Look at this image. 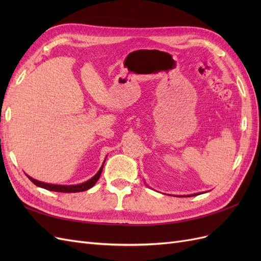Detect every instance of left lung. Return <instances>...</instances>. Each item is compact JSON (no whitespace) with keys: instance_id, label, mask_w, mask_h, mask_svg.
Returning <instances> with one entry per match:
<instances>
[{"instance_id":"8db88e82","label":"left lung","mask_w":261,"mask_h":261,"mask_svg":"<svg viewBox=\"0 0 261 261\" xmlns=\"http://www.w3.org/2000/svg\"><path fill=\"white\" fill-rule=\"evenodd\" d=\"M196 195H198V194H193V195H187L186 197H192V196H196Z\"/></svg>"}]
</instances>
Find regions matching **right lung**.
<instances>
[{
	"instance_id": "add662e5",
	"label": "right lung",
	"mask_w": 261,
	"mask_h": 261,
	"mask_svg": "<svg viewBox=\"0 0 261 261\" xmlns=\"http://www.w3.org/2000/svg\"><path fill=\"white\" fill-rule=\"evenodd\" d=\"M105 162H106V159L103 161V163H102L100 170L97 172V174L92 176L90 179L84 181V183H81V184H77V185H58V184H49V183H44V181H40V180H37L33 177H30L29 175L28 178L33 181V183L39 187L41 188H44V189H48V191H52V192H59V193H80V192H85L87 191V189L91 188L94 184L97 183V180L99 179L101 173H102V170H103V165H105Z\"/></svg>"
}]
</instances>
